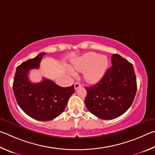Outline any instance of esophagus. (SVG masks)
Segmentation results:
<instances>
[{
    "label": "esophagus",
    "mask_w": 155,
    "mask_h": 155,
    "mask_svg": "<svg viewBox=\"0 0 155 155\" xmlns=\"http://www.w3.org/2000/svg\"><path fill=\"white\" fill-rule=\"evenodd\" d=\"M80 87H81V84L79 82H75L74 84V88H75V90H76V89H78V88H80Z\"/></svg>",
    "instance_id": "obj_1"
}]
</instances>
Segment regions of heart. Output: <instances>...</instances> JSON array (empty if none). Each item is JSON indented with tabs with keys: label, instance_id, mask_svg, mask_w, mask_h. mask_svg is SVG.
<instances>
[{
	"label": "heart",
	"instance_id": "obj_1",
	"mask_svg": "<svg viewBox=\"0 0 155 155\" xmlns=\"http://www.w3.org/2000/svg\"><path fill=\"white\" fill-rule=\"evenodd\" d=\"M108 67V59L105 56L95 52H88L72 62L75 71H84V78L89 83H96L101 79Z\"/></svg>",
	"mask_w": 155,
	"mask_h": 155
}]
</instances>
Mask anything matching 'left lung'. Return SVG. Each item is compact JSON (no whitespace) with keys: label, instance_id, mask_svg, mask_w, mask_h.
I'll return each mask as SVG.
<instances>
[{"label":"left lung","instance_id":"obj_1","mask_svg":"<svg viewBox=\"0 0 155 155\" xmlns=\"http://www.w3.org/2000/svg\"><path fill=\"white\" fill-rule=\"evenodd\" d=\"M112 64L98 83L86 87V107L104 120L116 118L126 112L137 91L136 76L131 62L114 54Z\"/></svg>","mask_w":155,"mask_h":155}]
</instances>
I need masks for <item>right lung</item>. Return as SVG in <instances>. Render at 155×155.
<instances>
[{"label":"right lung","mask_w":155,"mask_h":155,"mask_svg":"<svg viewBox=\"0 0 155 155\" xmlns=\"http://www.w3.org/2000/svg\"><path fill=\"white\" fill-rule=\"evenodd\" d=\"M45 54L40 53L19 65L13 84L19 106L30 117L41 121L51 120L61 115L75 92L74 85L63 88L45 78L39 83L29 80V71L39 67L41 60Z\"/></svg>","instance_id":"right-lung-1"}]
</instances>
